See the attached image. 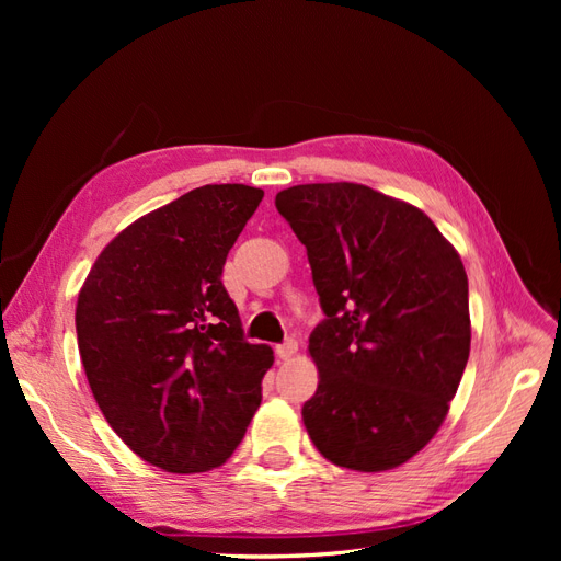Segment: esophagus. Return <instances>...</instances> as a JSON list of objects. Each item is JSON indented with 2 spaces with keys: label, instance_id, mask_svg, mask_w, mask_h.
<instances>
[{
  "label": "esophagus",
  "instance_id": "1",
  "mask_svg": "<svg viewBox=\"0 0 561 561\" xmlns=\"http://www.w3.org/2000/svg\"><path fill=\"white\" fill-rule=\"evenodd\" d=\"M295 353H297V342H295V339H285L283 344L276 346V355H278L280 360H290Z\"/></svg>",
  "mask_w": 561,
  "mask_h": 561
}]
</instances>
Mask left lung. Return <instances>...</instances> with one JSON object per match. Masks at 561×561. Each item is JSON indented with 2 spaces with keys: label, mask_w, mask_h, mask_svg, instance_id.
<instances>
[{
  "label": "left lung",
  "mask_w": 561,
  "mask_h": 561,
  "mask_svg": "<svg viewBox=\"0 0 561 561\" xmlns=\"http://www.w3.org/2000/svg\"><path fill=\"white\" fill-rule=\"evenodd\" d=\"M276 208L307 248L325 320L301 416L328 461L379 472L426 447L470 353L468 276L428 215L353 182L297 184Z\"/></svg>",
  "instance_id": "1"
}]
</instances>
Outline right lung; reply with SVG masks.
Here are the masks:
<instances>
[{
    "label": "right lung",
    "mask_w": 561,
    "mask_h": 561,
    "mask_svg": "<svg viewBox=\"0 0 561 561\" xmlns=\"http://www.w3.org/2000/svg\"><path fill=\"white\" fill-rule=\"evenodd\" d=\"M264 192L206 184L100 252L77 299V342L114 433L165 472H206L239 447L274 351L250 344L222 283Z\"/></svg>",
    "instance_id": "right-lung-1"
}]
</instances>
